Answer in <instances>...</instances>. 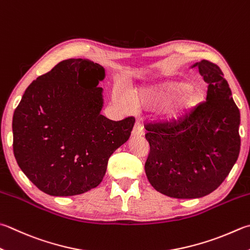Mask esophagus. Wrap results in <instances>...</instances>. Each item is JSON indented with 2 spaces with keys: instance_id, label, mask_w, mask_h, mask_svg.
<instances>
[{
  "instance_id": "1",
  "label": "esophagus",
  "mask_w": 250,
  "mask_h": 250,
  "mask_svg": "<svg viewBox=\"0 0 250 250\" xmlns=\"http://www.w3.org/2000/svg\"><path fill=\"white\" fill-rule=\"evenodd\" d=\"M144 131H143V127H141V124L139 122H136V124L133 128V131H131V135L134 136V137H140V136H143Z\"/></svg>"
}]
</instances>
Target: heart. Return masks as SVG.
I'll list each match as a JSON object with an SVG mask.
<instances>
[{
  "label": "heart",
  "instance_id": "1",
  "mask_svg": "<svg viewBox=\"0 0 250 250\" xmlns=\"http://www.w3.org/2000/svg\"><path fill=\"white\" fill-rule=\"evenodd\" d=\"M180 96H178V95ZM174 100L166 106L161 113L164 122H175L190 112L200 101V93L197 89L191 88V83L186 81H171L158 86H153L143 90L136 91L131 95L115 89L113 91V101L116 105L124 110H129L133 104L139 109H145L159 103Z\"/></svg>",
  "mask_w": 250,
  "mask_h": 250
}]
</instances>
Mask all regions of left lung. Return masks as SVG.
Returning a JSON list of instances; mask_svg holds the SVG:
<instances>
[{
    "label": "left lung",
    "mask_w": 250,
    "mask_h": 250,
    "mask_svg": "<svg viewBox=\"0 0 250 250\" xmlns=\"http://www.w3.org/2000/svg\"><path fill=\"white\" fill-rule=\"evenodd\" d=\"M194 67L208 83L206 102L184 120L146 127L150 146L146 175L155 190L177 199L200 198L215 190L241 150V113L222 70L205 60Z\"/></svg>",
    "instance_id": "left-lung-1"
}]
</instances>
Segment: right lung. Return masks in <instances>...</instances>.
Listing matches in <instances>:
<instances>
[{"instance_id":"add662e5","label":"right lung","mask_w":250,"mask_h":250,"mask_svg":"<svg viewBox=\"0 0 250 250\" xmlns=\"http://www.w3.org/2000/svg\"><path fill=\"white\" fill-rule=\"evenodd\" d=\"M105 69L89 60L62 61L32 82L13 115L14 155L45 194L81 195L97 187L112 153L128 140L134 117L101 114Z\"/></svg>"}]
</instances>
